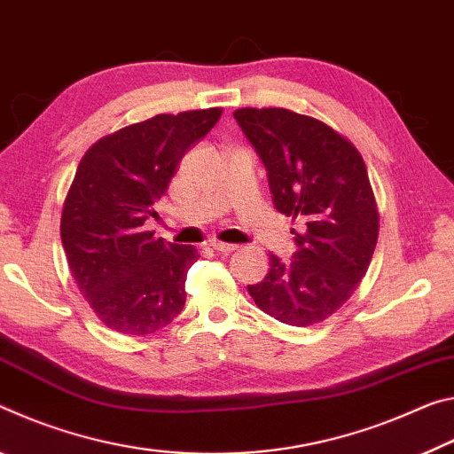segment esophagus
<instances>
[{"label":"esophagus","instance_id":"34e87169","mask_svg":"<svg viewBox=\"0 0 454 454\" xmlns=\"http://www.w3.org/2000/svg\"><path fill=\"white\" fill-rule=\"evenodd\" d=\"M211 247L219 254H231V251L237 249V245L233 243H223V241H211Z\"/></svg>","mask_w":454,"mask_h":454}]
</instances>
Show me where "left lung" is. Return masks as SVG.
I'll use <instances>...</instances> for the list:
<instances>
[{"label": "left lung", "instance_id": "8db88e82", "mask_svg": "<svg viewBox=\"0 0 454 454\" xmlns=\"http://www.w3.org/2000/svg\"><path fill=\"white\" fill-rule=\"evenodd\" d=\"M243 135L265 165L273 205L300 221L292 262L247 286L257 308L308 328L350 300L378 241V209L366 165L350 140L317 118L286 108H239Z\"/></svg>", "mask_w": 454, "mask_h": 454}]
</instances>
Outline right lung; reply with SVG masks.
Wrapping results in <instances>:
<instances>
[{
	"label": "right lung",
	"mask_w": 454,
	"mask_h": 454,
	"mask_svg": "<svg viewBox=\"0 0 454 454\" xmlns=\"http://www.w3.org/2000/svg\"><path fill=\"white\" fill-rule=\"evenodd\" d=\"M221 108L157 114L88 148L66 195L59 235L72 278L100 322L148 336L184 308V281L199 254L157 239L143 225L157 211L176 165Z\"/></svg>",
	"instance_id": "1"
}]
</instances>
